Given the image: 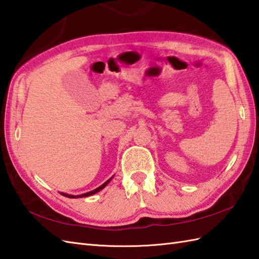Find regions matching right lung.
<instances>
[{"instance_id": "right-lung-1", "label": "right lung", "mask_w": 259, "mask_h": 259, "mask_svg": "<svg viewBox=\"0 0 259 259\" xmlns=\"http://www.w3.org/2000/svg\"><path fill=\"white\" fill-rule=\"evenodd\" d=\"M110 180H111V178H110L109 180H107L106 183H104L103 185H101L100 187H98L97 189H95V190H92V191H89V192H87V194H83V195H80V196H73V195H67V194H62L63 196H65V197H69V198H78V197H87V196H91V195H95L96 192H98V191H100V190H102L104 187H106L109 183H110Z\"/></svg>"}]
</instances>
